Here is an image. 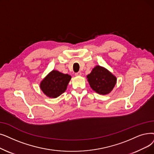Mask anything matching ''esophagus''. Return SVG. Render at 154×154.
<instances>
[{"mask_svg":"<svg viewBox=\"0 0 154 154\" xmlns=\"http://www.w3.org/2000/svg\"><path fill=\"white\" fill-rule=\"evenodd\" d=\"M81 75H82L81 72H77V73H75V76H81Z\"/></svg>","mask_w":154,"mask_h":154,"instance_id":"1","label":"esophagus"}]
</instances>
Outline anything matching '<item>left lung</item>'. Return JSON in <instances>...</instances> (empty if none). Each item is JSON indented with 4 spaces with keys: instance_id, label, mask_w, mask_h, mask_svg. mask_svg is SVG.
Instances as JSON below:
<instances>
[{
    "instance_id": "left-lung-1",
    "label": "left lung",
    "mask_w": 154,
    "mask_h": 154,
    "mask_svg": "<svg viewBox=\"0 0 154 154\" xmlns=\"http://www.w3.org/2000/svg\"><path fill=\"white\" fill-rule=\"evenodd\" d=\"M91 89L101 95L109 94L115 88L117 79L108 69L100 65L94 67L87 75Z\"/></svg>"
}]
</instances>
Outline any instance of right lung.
<instances>
[{"instance_id":"add662e5","label":"right lung","mask_w":154,"mask_h":154,"mask_svg":"<svg viewBox=\"0 0 154 154\" xmlns=\"http://www.w3.org/2000/svg\"><path fill=\"white\" fill-rule=\"evenodd\" d=\"M72 77L58 70H53L40 82V89L50 98H57L67 88Z\"/></svg>"}]
</instances>
